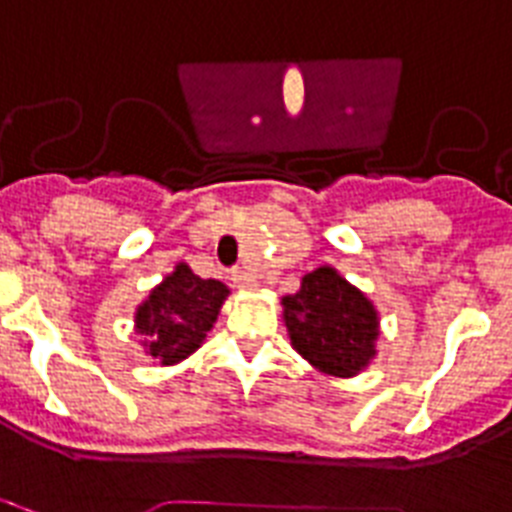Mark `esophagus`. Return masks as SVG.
Listing matches in <instances>:
<instances>
[{"label":"esophagus","mask_w":512,"mask_h":512,"mask_svg":"<svg viewBox=\"0 0 512 512\" xmlns=\"http://www.w3.org/2000/svg\"><path fill=\"white\" fill-rule=\"evenodd\" d=\"M231 281H234V286L239 288H255L257 286V275H252L250 270H231Z\"/></svg>","instance_id":"1"}]
</instances>
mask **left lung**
Segmentation results:
<instances>
[{"label":"left lung","instance_id":"obj_1","mask_svg":"<svg viewBox=\"0 0 512 512\" xmlns=\"http://www.w3.org/2000/svg\"><path fill=\"white\" fill-rule=\"evenodd\" d=\"M281 304L293 350L317 371L353 379L376 358L379 311L330 265L306 273Z\"/></svg>","mask_w":512,"mask_h":512}]
</instances>
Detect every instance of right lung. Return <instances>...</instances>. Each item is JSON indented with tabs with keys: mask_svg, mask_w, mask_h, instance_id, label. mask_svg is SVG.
Here are the masks:
<instances>
[{
	"mask_svg": "<svg viewBox=\"0 0 512 512\" xmlns=\"http://www.w3.org/2000/svg\"><path fill=\"white\" fill-rule=\"evenodd\" d=\"M229 288L213 278H201L190 265L177 262L167 278L139 304L133 324L144 340L146 355L159 366H175L201 348L219 319Z\"/></svg>",
	"mask_w": 512,
	"mask_h": 512,
	"instance_id": "right-lung-1",
	"label": "right lung"
}]
</instances>
